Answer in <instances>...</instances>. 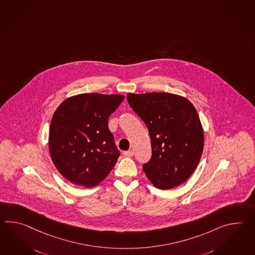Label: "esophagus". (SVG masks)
I'll list each match as a JSON object with an SVG mask.
<instances>
[{"instance_id":"esophagus-1","label":"esophagus","mask_w":255,"mask_h":255,"mask_svg":"<svg viewBox=\"0 0 255 255\" xmlns=\"http://www.w3.org/2000/svg\"><path fill=\"white\" fill-rule=\"evenodd\" d=\"M123 153H124V155L126 156V157H131V156L133 155V151H131V150H129V151H125Z\"/></svg>"}]
</instances>
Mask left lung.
<instances>
[{
    "mask_svg": "<svg viewBox=\"0 0 255 255\" xmlns=\"http://www.w3.org/2000/svg\"><path fill=\"white\" fill-rule=\"evenodd\" d=\"M127 101L151 138L152 156L142 165L148 179L164 190L187 181L203 152V128L192 103L166 92L128 93Z\"/></svg>",
    "mask_w": 255,
    "mask_h": 255,
    "instance_id": "8db88e82",
    "label": "left lung"
}]
</instances>
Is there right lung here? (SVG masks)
<instances>
[{"label": "right lung", "mask_w": 255, "mask_h": 255, "mask_svg": "<svg viewBox=\"0 0 255 255\" xmlns=\"http://www.w3.org/2000/svg\"><path fill=\"white\" fill-rule=\"evenodd\" d=\"M125 96L84 93L67 99L53 115L49 152L58 172L68 181L94 187L114 168L120 151L108 121Z\"/></svg>", "instance_id": "add662e5"}]
</instances>
